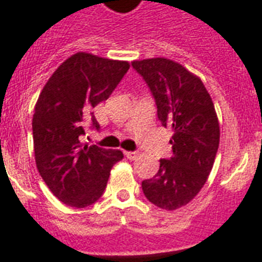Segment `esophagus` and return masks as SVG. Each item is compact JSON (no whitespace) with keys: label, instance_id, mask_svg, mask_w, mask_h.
<instances>
[{"label":"esophagus","instance_id":"34e87169","mask_svg":"<svg viewBox=\"0 0 262 262\" xmlns=\"http://www.w3.org/2000/svg\"><path fill=\"white\" fill-rule=\"evenodd\" d=\"M125 156H126L129 160H135L137 156H139V152L137 151H125Z\"/></svg>","mask_w":262,"mask_h":262}]
</instances>
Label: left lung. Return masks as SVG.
I'll return each mask as SVG.
<instances>
[{"instance_id":"1","label":"left lung","mask_w":262,"mask_h":262,"mask_svg":"<svg viewBox=\"0 0 262 262\" xmlns=\"http://www.w3.org/2000/svg\"><path fill=\"white\" fill-rule=\"evenodd\" d=\"M132 67L151 91L162 125L174 133L172 156L160 160L159 171L141 187L156 207L174 211L194 199L213 167L220 139L215 106L203 81L181 63L151 58Z\"/></svg>"}]
</instances>
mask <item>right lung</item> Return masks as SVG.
<instances>
[{
	"mask_svg": "<svg viewBox=\"0 0 262 262\" xmlns=\"http://www.w3.org/2000/svg\"><path fill=\"white\" fill-rule=\"evenodd\" d=\"M129 69L126 61L76 53L53 73L32 118L36 167L51 193L69 207L100 199L121 151L81 145L85 125L99 130L92 108L108 99Z\"/></svg>",
	"mask_w": 262,
	"mask_h": 262,
	"instance_id": "obj_1",
	"label": "right lung"
}]
</instances>
